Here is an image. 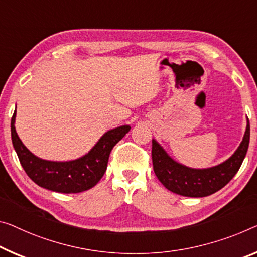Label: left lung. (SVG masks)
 Segmentation results:
<instances>
[{"label": "left lung", "mask_w": 257, "mask_h": 257, "mask_svg": "<svg viewBox=\"0 0 257 257\" xmlns=\"http://www.w3.org/2000/svg\"><path fill=\"white\" fill-rule=\"evenodd\" d=\"M250 126L247 127L243 139L230 159L216 167L208 169H192L178 163L153 140L152 159L154 172L165 188L176 194L189 197L208 196L223 188L241 167L249 146Z\"/></svg>", "instance_id": "left-lung-1"}]
</instances>
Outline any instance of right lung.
<instances>
[{
  "label": "right lung",
  "mask_w": 257,
  "mask_h": 257,
  "mask_svg": "<svg viewBox=\"0 0 257 257\" xmlns=\"http://www.w3.org/2000/svg\"><path fill=\"white\" fill-rule=\"evenodd\" d=\"M15 119L16 110L11 118V140L27 176L40 187L65 194L80 193L95 186L104 175L112 148L131 130L128 125L110 130L80 159L53 162L39 159L24 146L16 132Z\"/></svg>",
  "instance_id": "obj_1"
}]
</instances>
